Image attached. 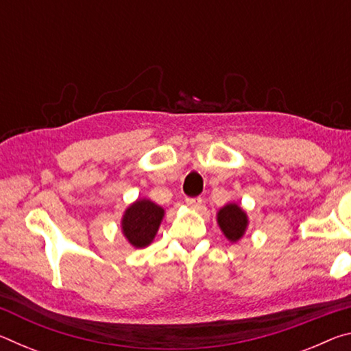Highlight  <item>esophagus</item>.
<instances>
[{
	"instance_id": "1",
	"label": "esophagus",
	"mask_w": 351,
	"mask_h": 351,
	"mask_svg": "<svg viewBox=\"0 0 351 351\" xmlns=\"http://www.w3.org/2000/svg\"><path fill=\"white\" fill-rule=\"evenodd\" d=\"M186 204L192 209H199L201 204H203V199L201 198H186Z\"/></svg>"
}]
</instances>
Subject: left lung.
<instances>
[{"instance_id": "obj_1", "label": "left lung", "mask_w": 351, "mask_h": 351, "mask_svg": "<svg viewBox=\"0 0 351 351\" xmlns=\"http://www.w3.org/2000/svg\"><path fill=\"white\" fill-rule=\"evenodd\" d=\"M217 223L230 243H237L246 234L249 219L246 212L237 203L223 206L217 213Z\"/></svg>"}]
</instances>
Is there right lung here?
Segmentation results:
<instances>
[{
	"label": "right lung",
	"instance_id": "add662e5",
	"mask_svg": "<svg viewBox=\"0 0 351 351\" xmlns=\"http://www.w3.org/2000/svg\"><path fill=\"white\" fill-rule=\"evenodd\" d=\"M164 209L147 198L136 199L123 212L121 228L122 234L133 247L152 245L164 218Z\"/></svg>",
	"mask_w": 351,
	"mask_h": 351
}]
</instances>
